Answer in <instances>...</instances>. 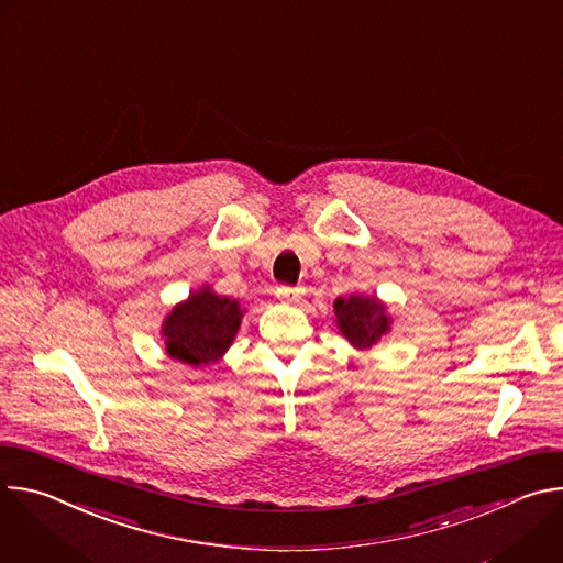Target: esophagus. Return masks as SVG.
I'll return each instance as SVG.
<instances>
[{"instance_id":"1","label":"esophagus","mask_w":563,"mask_h":563,"mask_svg":"<svg viewBox=\"0 0 563 563\" xmlns=\"http://www.w3.org/2000/svg\"><path fill=\"white\" fill-rule=\"evenodd\" d=\"M276 296L283 300H296L302 296V287H291V285H280L276 289Z\"/></svg>"}]
</instances>
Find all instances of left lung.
Masks as SVG:
<instances>
[{
  "label": "left lung",
  "mask_w": 563,
  "mask_h": 563,
  "mask_svg": "<svg viewBox=\"0 0 563 563\" xmlns=\"http://www.w3.org/2000/svg\"><path fill=\"white\" fill-rule=\"evenodd\" d=\"M339 328L354 347H372L389 330L385 305L374 298L350 296L334 302Z\"/></svg>",
  "instance_id": "1"
}]
</instances>
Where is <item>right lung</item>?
Returning <instances> with one entry per match:
<instances>
[{
    "label": "right lung",
    "instance_id": "1",
    "mask_svg": "<svg viewBox=\"0 0 563 563\" xmlns=\"http://www.w3.org/2000/svg\"><path fill=\"white\" fill-rule=\"evenodd\" d=\"M243 311L238 300L218 296L211 289L191 294L165 320L167 354L180 363H216L231 345Z\"/></svg>",
    "mask_w": 563,
    "mask_h": 563
}]
</instances>
